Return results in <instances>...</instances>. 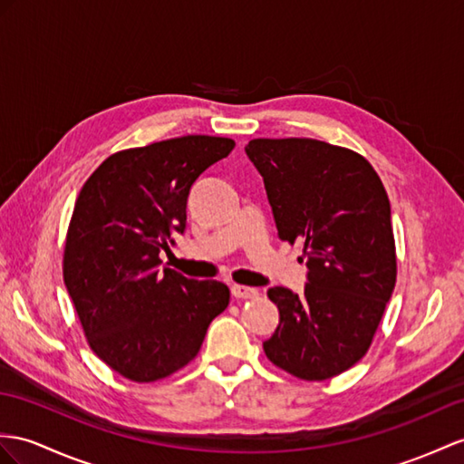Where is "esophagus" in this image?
Segmentation results:
<instances>
[{"instance_id": "34e87169", "label": "esophagus", "mask_w": 464, "mask_h": 464, "mask_svg": "<svg viewBox=\"0 0 464 464\" xmlns=\"http://www.w3.org/2000/svg\"><path fill=\"white\" fill-rule=\"evenodd\" d=\"M230 291H232V295H234L236 299H256V297H257V289H256V287L232 285Z\"/></svg>"}]
</instances>
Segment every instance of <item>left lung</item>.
Returning <instances> with one entry per match:
<instances>
[{"instance_id":"1","label":"left lung","mask_w":464,"mask_h":464,"mask_svg":"<svg viewBox=\"0 0 464 464\" xmlns=\"http://www.w3.org/2000/svg\"><path fill=\"white\" fill-rule=\"evenodd\" d=\"M246 155L264 177L277 236L303 244L301 295L271 287L279 324L266 356L301 380H329L372 344L395 287L392 210L362 155L309 138L252 140Z\"/></svg>"}]
</instances>
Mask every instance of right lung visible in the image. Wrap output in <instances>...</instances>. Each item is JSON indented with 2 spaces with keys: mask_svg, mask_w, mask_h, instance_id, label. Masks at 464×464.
Returning <instances> with one entry per match:
<instances>
[{
  "mask_svg": "<svg viewBox=\"0 0 464 464\" xmlns=\"http://www.w3.org/2000/svg\"><path fill=\"white\" fill-rule=\"evenodd\" d=\"M228 138L185 135L114 153L76 198L64 246V285L90 348L133 382L187 366L230 289L161 269V250L187 228L197 179L234 150Z\"/></svg>",
  "mask_w": 464,
  "mask_h": 464,
  "instance_id": "1",
  "label": "right lung"
}]
</instances>
